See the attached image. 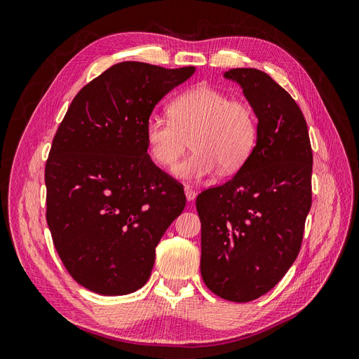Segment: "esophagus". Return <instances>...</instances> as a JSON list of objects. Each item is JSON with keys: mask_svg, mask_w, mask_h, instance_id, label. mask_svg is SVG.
Wrapping results in <instances>:
<instances>
[{"mask_svg": "<svg viewBox=\"0 0 359 359\" xmlns=\"http://www.w3.org/2000/svg\"><path fill=\"white\" fill-rule=\"evenodd\" d=\"M184 193H186V198H187V201H189V202L194 201V198H196V194H198V191L194 190V189H191L190 186H186V187H184Z\"/></svg>", "mask_w": 359, "mask_h": 359, "instance_id": "obj_1", "label": "esophagus"}]
</instances>
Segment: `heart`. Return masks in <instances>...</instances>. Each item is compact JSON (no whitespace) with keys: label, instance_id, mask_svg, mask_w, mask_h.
<instances>
[{"label":"heart","instance_id":"b5f03b06","mask_svg":"<svg viewBox=\"0 0 359 359\" xmlns=\"http://www.w3.org/2000/svg\"><path fill=\"white\" fill-rule=\"evenodd\" d=\"M170 118L153 114L145 123L149 157L161 168H172L190 145L193 153L173 169V175L199 181L233 173L252 154L257 139V118L244 100L210 85H196L169 106Z\"/></svg>","mask_w":359,"mask_h":359}]
</instances>
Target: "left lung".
<instances>
[{
  "mask_svg": "<svg viewBox=\"0 0 359 359\" xmlns=\"http://www.w3.org/2000/svg\"><path fill=\"white\" fill-rule=\"evenodd\" d=\"M259 119L252 154L223 186L196 199L201 274L217 297L248 302L285 277L299 253L311 206L313 153L290 94L257 69H232Z\"/></svg>",
  "mask_w": 359,
  "mask_h": 359,
  "instance_id": "1",
  "label": "left lung"
}]
</instances>
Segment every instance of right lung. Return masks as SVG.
Segmentation results:
<instances>
[{"mask_svg":"<svg viewBox=\"0 0 359 359\" xmlns=\"http://www.w3.org/2000/svg\"><path fill=\"white\" fill-rule=\"evenodd\" d=\"M194 70L118 62L76 94L61 121L45 168L46 222L81 286L126 295L149 278L186 194L149 158L145 123Z\"/></svg>","mask_w":359,"mask_h":359,"instance_id":"obj_1","label":"right lung"}]
</instances>
